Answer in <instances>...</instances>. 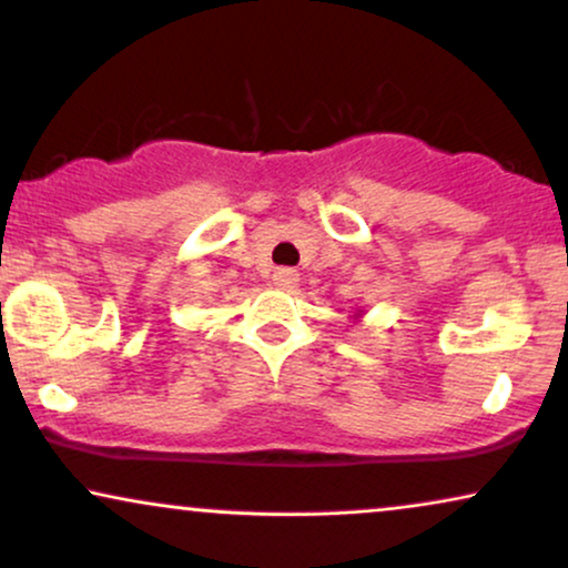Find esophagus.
<instances>
[{
    "label": "esophagus",
    "instance_id": "esophagus-1",
    "mask_svg": "<svg viewBox=\"0 0 568 568\" xmlns=\"http://www.w3.org/2000/svg\"><path fill=\"white\" fill-rule=\"evenodd\" d=\"M275 285L277 288H283V291H293L298 285V280H301V275L293 267H280V270H275Z\"/></svg>",
    "mask_w": 568,
    "mask_h": 568
}]
</instances>
